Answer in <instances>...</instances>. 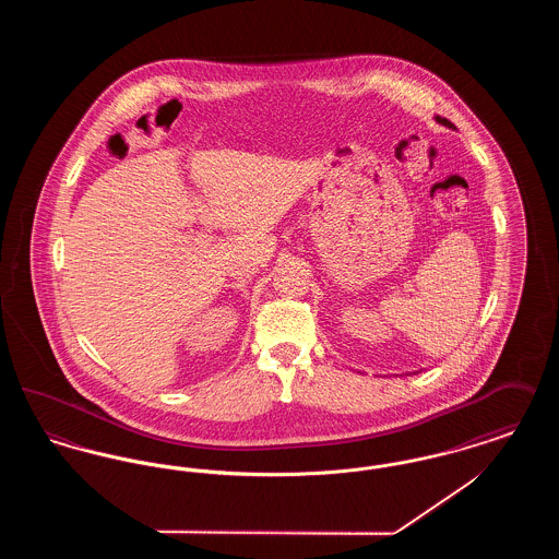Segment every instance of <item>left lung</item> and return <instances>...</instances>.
<instances>
[{"instance_id":"1","label":"left lung","mask_w":559,"mask_h":559,"mask_svg":"<svg viewBox=\"0 0 559 559\" xmlns=\"http://www.w3.org/2000/svg\"><path fill=\"white\" fill-rule=\"evenodd\" d=\"M436 121H438V123H442V126H447V128H452V130H454V126H452L451 121H449V119H444V117H440V115H436Z\"/></svg>"}]
</instances>
